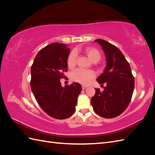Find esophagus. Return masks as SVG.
<instances>
[{"label":"esophagus","instance_id":"esophagus-1","mask_svg":"<svg viewBox=\"0 0 155 155\" xmlns=\"http://www.w3.org/2000/svg\"><path fill=\"white\" fill-rule=\"evenodd\" d=\"M87 87V86H85V85H82V88L83 89V90H84V89H85Z\"/></svg>","mask_w":155,"mask_h":155}]
</instances>
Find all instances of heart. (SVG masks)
I'll use <instances>...</instances> for the list:
<instances>
[{
  "instance_id": "1",
  "label": "heart",
  "mask_w": 155,
  "mask_h": 155,
  "mask_svg": "<svg viewBox=\"0 0 155 155\" xmlns=\"http://www.w3.org/2000/svg\"><path fill=\"white\" fill-rule=\"evenodd\" d=\"M85 53L91 61L96 63L99 61L101 58V54L97 49L92 47H87L83 50ZM77 59V53L76 51H72L69 54L67 59V64L69 68H72L75 66ZM96 77L95 72L92 70H83L81 69H76L70 75V78L72 81L81 83L83 85H87Z\"/></svg>"
}]
</instances>
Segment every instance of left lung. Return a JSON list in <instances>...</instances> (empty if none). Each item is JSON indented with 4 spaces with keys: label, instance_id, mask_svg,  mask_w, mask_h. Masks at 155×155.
I'll return each mask as SVG.
<instances>
[{
    "label": "left lung",
    "instance_id": "left-lung-1",
    "mask_svg": "<svg viewBox=\"0 0 155 155\" xmlns=\"http://www.w3.org/2000/svg\"><path fill=\"white\" fill-rule=\"evenodd\" d=\"M105 54L107 65L97 81L105 84L104 91L96 89L91 98V104L96 113L103 118H112L121 114L127 109L132 98L134 78L130 65L124 54L116 47L104 39L95 40Z\"/></svg>",
    "mask_w": 155,
    "mask_h": 155
}]
</instances>
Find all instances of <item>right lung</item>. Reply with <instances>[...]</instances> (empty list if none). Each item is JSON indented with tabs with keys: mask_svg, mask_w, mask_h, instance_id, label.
<instances>
[{
	"mask_svg": "<svg viewBox=\"0 0 155 155\" xmlns=\"http://www.w3.org/2000/svg\"><path fill=\"white\" fill-rule=\"evenodd\" d=\"M70 51L66 45L51 43L37 53L31 67L30 86L35 100L55 119H66L74 114L82 90L78 83L63 87L60 82L67 71Z\"/></svg>",
	"mask_w": 155,
	"mask_h": 155,
	"instance_id": "add662e5",
	"label": "right lung"
}]
</instances>
